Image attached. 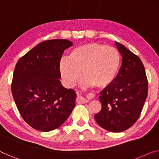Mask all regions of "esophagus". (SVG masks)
Returning <instances> with one entry per match:
<instances>
[{"label": "esophagus", "mask_w": 159, "mask_h": 159, "mask_svg": "<svg viewBox=\"0 0 159 159\" xmlns=\"http://www.w3.org/2000/svg\"><path fill=\"white\" fill-rule=\"evenodd\" d=\"M76 101L78 103H85L89 102V99H86L84 96H83L81 94L78 93V96H77V98H76Z\"/></svg>", "instance_id": "34e87169"}]
</instances>
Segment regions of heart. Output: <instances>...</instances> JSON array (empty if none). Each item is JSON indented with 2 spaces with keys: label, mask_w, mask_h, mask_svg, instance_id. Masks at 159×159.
<instances>
[{
  "label": "heart",
  "mask_w": 159,
  "mask_h": 159,
  "mask_svg": "<svg viewBox=\"0 0 159 159\" xmlns=\"http://www.w3.org/2000/svg\"><path fill=\"white\" fill-rule=\"evenodd\" d=\"M120 66V56L115 48L89 43L73 49L68 58L61 59L59 68L68 87L75 84L81 72L83 84L104 89L114 81Z\"/></svg>",
  "instance_id": "1"
}]
</instances>
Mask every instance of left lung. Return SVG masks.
<instances>
[{
	"label": "left lung",
	"instance_id": "8db88e82",
	"mask_svg": "<svg viewBox=\"0 0 159 159\" xmlns=\"http://www.w3.org/2000/svg\"><path fill=\"white\" fill-rule=\"evenodd\" d=\"M122 56V63L112 84L101 91V111L94 116L103 129L121 132L139 119L148 95V80L139 56L116 42Z\"/></svg>",
	"mask_w": 159,
	"mask_h": 159
}]
</instances>
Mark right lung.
Returning <instances> with one entry per match:
<instances>
[{
  "label": "right lung",
  "instance_id": "right-lung-1",
  "mask_svg": "<svg viewBox=\"0 0 159 159\" xmlns=\"http://www.w3.org/2000/svg\"><path fill=\"white\" fill-rule=\"evenodd\" d=\"M73 46L66 39L45 41L21 57L14 69L11 91L23 120L47 132L61 126L75 106L74 90L62 86L60 61Z\"/></svg>",
  "mask_w": 159,
  "mask_h": 159
}]
</instances>
